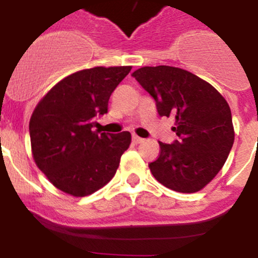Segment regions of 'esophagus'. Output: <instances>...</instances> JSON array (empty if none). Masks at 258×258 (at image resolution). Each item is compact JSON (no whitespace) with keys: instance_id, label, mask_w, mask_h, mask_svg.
<instances>
[{"instance_id":"esophagus-1","label":"esophagus","mask_w":258,"mask_h":258,"mask_svg":"<svg viewBox=\"0 0 258 258\" xmlns=\"http://www.w3.org/2000/svg\"><path fill=\"white\" fill-rule=\"evenodd\" d=\"M132 141H134L135 144H141V142H144L145 140L142 139V137H139L137 135H132Z\"/></svg>"}]
</instances>
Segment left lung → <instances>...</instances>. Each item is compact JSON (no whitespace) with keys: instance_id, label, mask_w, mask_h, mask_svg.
<instances>
[{"instance_id":"obj_1","label":"left lung","mask_w":258,"mask_h":258,"mask_svg":"<svg viewBox=\"0 0 258 258\" xmlns=\"http://www.w3.org/2000/svg\"><path fill=\"white\" fill-rule=\"evenodd\" d=\"M152 96L160 116L173 117L178 136L160 144L148 165L153 177L167 188L194 194L220 172L228 157L235 131L228 103L209 82L172 66L141 67L132 74Z\"/></svg>"}]
</instances>
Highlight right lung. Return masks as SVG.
<instances>
[{
	"instance_id": "add662e5",
	"label": "right lung",
	"mask_w": 258,
	"mask_h": 258,
	"mask_svg": "<svg viewBox=\"0 0 258 258\" xmlns=\"http://www.w3.org/2000/svg\"><path fill=\"white\" fill-rule=\"evenodd\" d=\"M131 66L93 67L59 81L40 101L30 119L33 160L54 187L88 196L112 179L131 134L93 131L96 117Z\"/></svg>"
}]
</instances>
